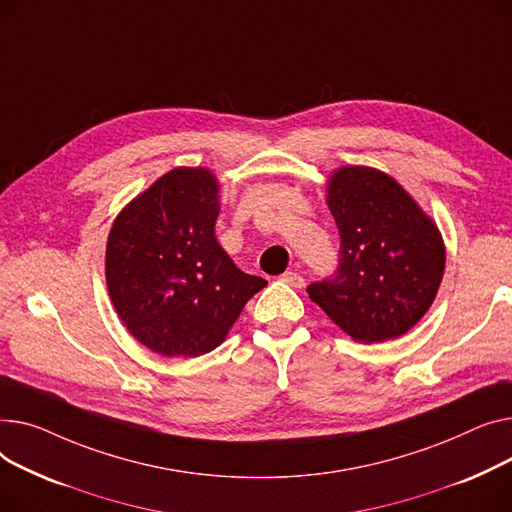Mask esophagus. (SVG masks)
I'll list each match as a JSON object with an SVG mask.
<instances>
[{
	"mask_svg": "<svg viewBox=\"0 0 512 512\" xmlns=\"http://www.w3.org/2000/svg\"><path fill=\"white\" fill-rule=\"evenodd\" d=\"M281 281L287 283V285H291V287H295V289L304 287V277L299 275V273H295V270H287V273H283V275H281Z\"/></svg>",
	"mask_w": 512,
	"mask_h": 512,
	"instance_id": "esophagus-1",
	"label": "esophagus"
}]
</instances>
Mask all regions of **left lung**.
Instances as JSON below:
<instances>
[{
    "label": "left lung",
    "instance_id": "8db88e82",
    "mask_svg": "<svg viewBox=\"0 0 512 512\" xmlns=\"http://www.w3.org/2000/svg\"><path fill=\"white\" fill-rule=\"evenodd\" d=\"M328 208L341 235L339 268L308 285L310 299L359 343L405 335L442 281L438 227L393 177L370 167L330 177Z\"/></svg>",
    "mask_w": 512,
    "mask_h": 512
}]
</instances>
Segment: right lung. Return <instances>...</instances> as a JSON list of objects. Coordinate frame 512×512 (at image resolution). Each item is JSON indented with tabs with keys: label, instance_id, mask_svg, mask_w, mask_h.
Segmentation results:
<instances>
[{
	"label": "right lung",
	"instance_id": "add662e5",
	"mask_svg": "<svg viewBox=\"0 0 512 512\" xmlns=\"http://www.w3.org/2000/svg\"><path fill=\"white\" fill-rule=\"evenodd\" d=\"M219 184L206 169L165 173L115 219L107 289L130 333L165 357L219 347L266 281L239 270L215 237Z\"/></svg>",
	"mask_w": 512,
	"mask_h": 512
}]
</instances>
